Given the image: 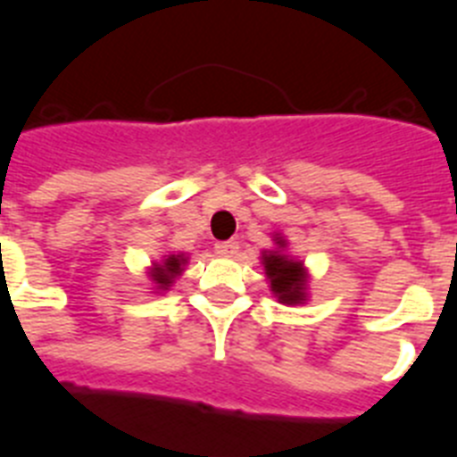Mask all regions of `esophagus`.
Segmentation results:
<instances>
[{
  "mask_svg": "<svg viewBox=\"0 0 457 457\" xmlns=\"http://www.w3.org/2000/svg\"><path fill=\"white\" fill-rule=\"evenodd\" d=\"M213 248H216V253L220 257H232L237 255V251H239V244H237V241H218Z\"/></svg>",
  "mask_w": 457,
  "mask_h": 457,
  "instance_id": "obj_1",
  "label": "esophagus"
}]
</instances>
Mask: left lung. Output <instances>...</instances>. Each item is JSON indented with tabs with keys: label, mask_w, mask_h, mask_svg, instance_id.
I'll return each mask as SVG.
<instances>
[{
	"label": "left lung",
	"mask_w": 457,
	"mask_h": 457,
	"mask_svg": "<svg viewBox=\"0 0 457 457\" xmlns=\"http://www.w3.org/2000/svg\"><path fill=\"white\" fill-rule=\"evenodd\" d=\"M278 251H264L262 253V264L267 271L269 283H271V292L276 299L285 305H296L305 301V269L301 262L292 260L285 255L283 248L285 239L280 234L273 237Z\"/></svg>",
	"instance_id": "1"
}]
</instances>
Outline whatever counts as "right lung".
Returning a JSON list of instances; mask_svg holds the SVG:
<instances>
[{
    "instance_id": "right-lung-1",
    "label": "right lung",
    "mask_w": 457,
    "mask_h": 457,
    "mask_svg": "<svg viewBox=\"0 0 457 457\" xmlns=\"http://www.w3.org/2000/svg\"><path fill=\"white\" fill-rule=\"evenodd\" d=\"M186 262H188V257L184 253H179V255H165L162 262H156L152 269V280L156 283V289H168L174 283V278L184 271Z\"/></svg>"
}]
</instances>
